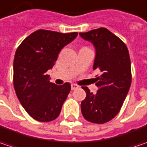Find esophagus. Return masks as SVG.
I'll return each instance as SVG.
<instances>
[{
	"label": "esophagus",
	"mask_w": 147,
	"mask_h": 147,
	"mask_svg": "<svg viewBox=\"0 0 147 147\" xmlns=\"http://www.w3.org/2000/svg\"><path fill=\"white\" fill-rule=\"evenodd\" d=\"M80 86H78V85H76V84H71V90H76V89H78Z\"/></svg>",
	"instance_id": "34e87169"
}]
</instances>
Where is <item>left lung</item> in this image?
Instances as JSON below:
<instances>
[{"mask_svg": "<svg viewBox=\"0 0 147 147\" xmlns=\"http://www.w3.org/2000/svg\"><path fill=\"white\" fill-rule=\"evenodd\" d=\"M80 35L94 44L96 54L93 68L101 71L96 78V94L82 87L86 97L80 105L81 113L87 121L102 124L118 114L128 93L131 82L129 53L124 42L105 28Z\"/></svg>", "mask_w": 147, "mask_h": 147, "instance_id": "8db88e82", "label": "left lung"}]
</instances>
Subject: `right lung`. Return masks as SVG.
I'll use <instances>...</instances> for the list:
<instances>
[{"mask_svg":"<svg viewBox=\"0 0 147 147\" xmlns=\"http://www.w3.org/2000/svg\"><path fill=\"white\" fill-rule=\"evenodd\" d=\"M78 33L61 34L38 29L18 47L14 59L13 83L16 95L25 111L39 122L58 117L71 90L70 83L57 86L49 81V69L58 54Z\"/></svg>","mask_w":147,"mask_h":147,"instance_id":"1","label":"right lung"}]
</instances>
